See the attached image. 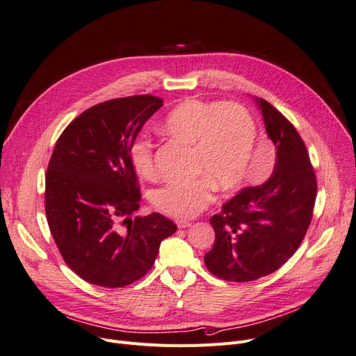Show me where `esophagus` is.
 Wrapping results in <instances>:
<instances>
[{
	"label": "esophagus",
	"mask_w": 356,
	"mask_h": 356,
	"mask_svg": "<svg viewBox=\"0 0 356 356\" xmlns=\"http://www.w3.org/2000/svg\"><path fill=\"white\" fill-rule=\"evenodd\" d=\"M176 225H177V228L184 229V228H189L192 225V222L191 220H184V219H177L176 220Z\"/></svg>",
	"instance_id": "esophagus-1"
}]
</instances>
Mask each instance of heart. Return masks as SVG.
<instances>
[{"label":"heart","instance_id":"obj_1","mask_svg":"<svg viewBox=\"0 0 356 356\" xmlns=\"http://www.w3.org/2000/svg\"><path fill=\"white\" fill-rule=\"evenodd\" d=\"M164 129L195 145L192 180H168L153 191V207L164 215L191 219L213 202L216 186L234 191L244 183L257 143V122L239 104L186 99L168 112ZM129 160L143 177L156 175L154 144L145 134L129 145Z\"/></svg>","mask_w":356,"mask_h":356}]
</instances>
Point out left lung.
Instances as JSON below:
<instances>
[{"instance_id":"8db88e82","label":"left lung","mask_w":356,"mask_h":356,"mask_svg":"<svg viewBox=\"0 0 356 356\" xmlns=\"http://www.w3.org/2000/svg\"><path fill=\"white\" fill-rule=\"evenodd\" d=\"M267 136L277 148L270 179L236 193L211 218L208 270L222 280L247 283L282 267L309 229L317 192L314 168L294 125L266 99H257Z\"/></svg>"}]
</instances>
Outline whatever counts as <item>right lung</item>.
Masks as SVG:
<instances>
[{"instance_id":"add662e5","label":"right lung","mask_w":356,"mask_h":356,"mask_svg":"<svg viewBox=\"0 0 356 356\" xmlns=\"http://www.w3.org/2000/svg\"><path fill=\"white\" fill-rule=\"evenodd\" d=\"M163 105L153 95L101 102L60 134L46 173L44 209L66 266L109 289L137 282L153 267L161 241L176 232L160 213L131 218L140 184L129 145Z\"/></svg>"}]
</instances>
